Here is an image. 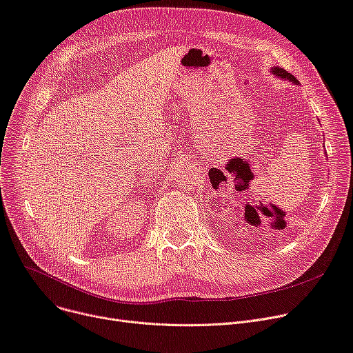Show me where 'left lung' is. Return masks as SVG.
Returning <instances> with one entry per match:
<instances>
[{
	"instance_id": "1",
	"label": "left lung",
	"mask_w": 353,
	"mask_h": 353,
	"mask_svg": "<svg viewBox=\"0 0 353 353\" xmlns=\"http://www.w3.org/2000/svg\"><path fill=\"white\" fill-rule=\"evenodd\" d=\"M271 72L274 74V75H276L278 78H284V79H290L291 82H298L296 81V78L292 75V74H288V70H285L284 68H279V66H275V68H272V70Z\"/></svg>"
}]
</instances>
